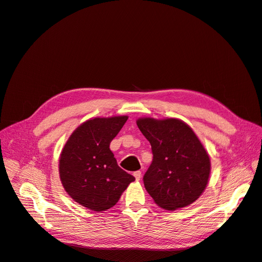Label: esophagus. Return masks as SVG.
<instances>
[{
    "label": "esophagus",
    "mask_w": 262,
    "mask_h": 262,
    "mask_svg": "<svg viewBox=\"0 0 262 262\" xmlns=\"http://www.w3.org/2000/svg\"><path fill=\"white\" fill-rule=\"evenodd\" d=\"M133 175H134V177H135V180L140 181L141 177H142V172H141V171H137V172L133 173Z\"/></svg>",
    "instance_id": "34e87169"
}]
</instances>
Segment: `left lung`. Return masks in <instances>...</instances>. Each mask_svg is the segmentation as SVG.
Segmentation results:
<instances>
[{"label": "left lung", "mask_w": 262, "mask_h": 262, "mask_svg": "<svg viewBox=\"0 0 262 262\" xmlns=\"http://www.w3.org/2000/svg\"><path fill=\"white\" fill-rule=\"evenodd\" d=\"M137 124L151 145L152 162L143 180L155 203L174 211L198 200L210 179L211 159L193 130L176 118L142 117Z\"/></svg>", "instance_id": "left-lung-1"}]
</instances>
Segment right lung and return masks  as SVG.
<instances>
[{
    "label": "right lung",
    "instance_id": "obj_1",
    "mask_svg": "<svg viewBox=\"0 0 262 262\" xmlns=\"http://www.w3.org/2000/svg\"><path fill=\"white\" fill-rule=\"evenodd\" d=\"M128 116L97 117L82 122L62 148L59 175L68 194L78 204L103 212L118 202L135 179L118 166L110 149Z\"/></svg>",
    "mask_w": 262,
    "mask_h": 262
}]
</instances>
